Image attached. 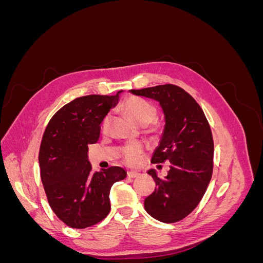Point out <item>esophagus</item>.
Instances as JSON below:
<instances>
[{"mask_svg":"<svg viewBox=\"0 0 263 263\" xmlns=\"http://www.w3.org/2000/svg\"><path fill=\"white\" fill-rule=\"evenodd\" d=\"M127 177L128 178H137V177H139V173L138 172H136V171H128L127 172Z\"/></svg>","mask_w":263,"mask_h":263,"instance_id":"1","label":"esophagus"}]
</instances>
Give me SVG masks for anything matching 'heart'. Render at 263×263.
Here are the masks:
<instances>
[{
  "label": "heart",
  "instance_id": "obj_1",
  "mask_svg": "<svg viewBox=\"0 0 263 263\" xmlns=\"http://www.w3.org/2000/svg\"><path fill=\"white\" fill-rule=\"evenodd\" d=\"M122 108L126 115L130 117L133 121L139 126H147L156 118L157 112L153 104L140 98L132 97L127 99L122 105ZM110 122V115H106L103 119L102 130L106 132L108 129ZM145 147L141 144L127 145L122 150V157L124 161L128 164H135L139 161L141 154L144 153Z\"/></svg>",
  "mask_w": 263,
  "mask_h": 263
}]
</instances>
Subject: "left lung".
I'll list each match as a JSON object with an SVG mask.
<instances>
[{
    "label": "left lung",
    "mask_w": 263,
    "mask_h": 263,
    "mask_svg": "<svg viewBox=\"0 0 263 263\" xmlns=\"http://www.w3.org/2000/svg\"><path fill=\"white\" fill-rule=\"evenodd\" d=\"M130 93L157 101L164 114V128L151 158L153 163L169 161L161 179L155 169L156 189L145 200V210L163 222H176L201 202L213 173L214 141L208 119L197 102L181 87L157 85Z\"/></svg>",
    "instance_id": "1"
}]
</instances>
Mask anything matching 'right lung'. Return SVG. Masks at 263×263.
<instances>
[{"instance_id": "add662e5", "label": "right lung", "mask_w": 263, "mask_h": 263, "mask_svg": "<svg viewBox=\"0 0 263 263\" xmlns=\"http://www.w3.org/2000/svg\"><path fill=\"white\" fill-rule=\"evenodd\" d=\"M122 92L71 101L52 116L44 133L39 150L43 185L51 210L72 228L104 219L110 210V187L127 176L121 166L93 172L87 159V145L99 140L100 125Z\"/></svg>"}]
</instances>
